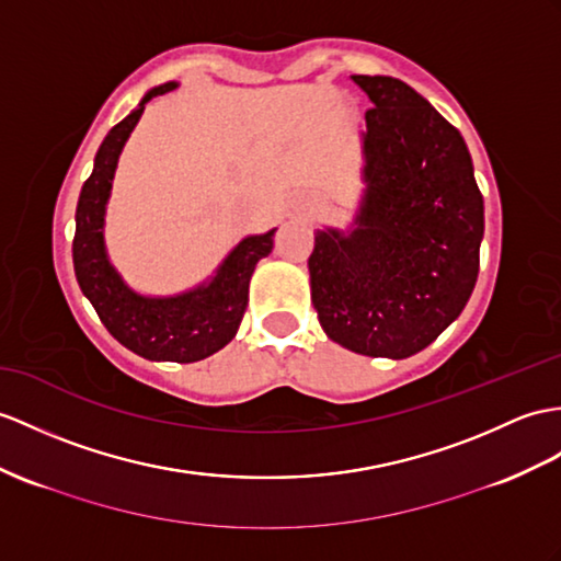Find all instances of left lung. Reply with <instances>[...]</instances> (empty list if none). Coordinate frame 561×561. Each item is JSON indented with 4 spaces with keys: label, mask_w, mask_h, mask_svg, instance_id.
<instances>
[{
    "label": "left lung",
    "mask_w": 561,
    "mask_h": 561,
    "mask_svg": "<svg viewBox=\"0 0 561 561\" xmlns=\"http://www.w3.org/2000/svg\"><path fill=\"white\" fill-rule=\"evenodd\" d=\"M371 108L364 197L352 233H313L311 302L333 343L404 359L467 307L478 278L483 195L467 142L390 76H352Z\"/></svg>",
    "instance_id": "left-lung-1"
}]
</instances>
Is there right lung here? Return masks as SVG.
<instances>
[{
    "label": "right lung",
    "instance_id": "1",
    "mask_svg": "<svg viewBox=\"0 0 561 561\" xmlns=\"http://www.w3.org/2000/svg\"><path fill=\"white\" fill-rule=\"evenodd\" d=\"M178 83L149 90L138 108L106 133L94 157V169L78 197L73 268L80 290L100 321L123 347L152 362H199L236 337L250 297V278L262 256L273 250L276 228L238 242L209 283L173 297H147L130 290L112 266L104 248V211L112 193L121 149L157 94Z\"/></svg>",
    "mask_w": 561,
    "mask_h": 561
}]
</instances>
